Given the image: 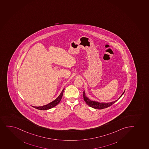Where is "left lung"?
<instances>
[{
	"label": "left lung",
	"instance_id": "8db88e82",
	"mask_svg": "<svg viewBox=\"0 0 149 149\" xmlns=\"http://www.w3.org/2000/svg\"><path fill=\"white\" fill-rule=\"evenodd\" d=\"M124 92H125V91L123 93L122 95H121L119 98H120L123 95ZM83 98H84V100L86 102V104L89 106H90V107H93V108H94V109H105V108H107V107H110L111 105H112L113 104H114L119 99V98L117 100H116L114 102H107V103H100V102H95V101H93V100H90L88 97H86V95H85V93L84 91L83 92Z\"/></svg>",
	"mask_w": 149,
	"mask_h": 149
}]
</instances>
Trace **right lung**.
<instances>
[{"instance_id": "1", "label": "right lung", "mask_w": 149, "mask_h": 149, "mask_svg": "<svg viewBox=\"0 0 149 149\" xmlns=\"http://www.w3.org/2000/svg\"><path fill=\"white\" fill-rule=\"evenodd\" d=\"M64 90V89H63V90L62 91V92L60 93V95H59L58 97H57V99H55V100L50 102L49 104H47V105H44L42 107H33V106H32V107L35 109H38L39 110H47V109H52V107H54L55 106L57 105L59 103L60 100H61L63 94Z\"/></svg>"}]
</instances>
